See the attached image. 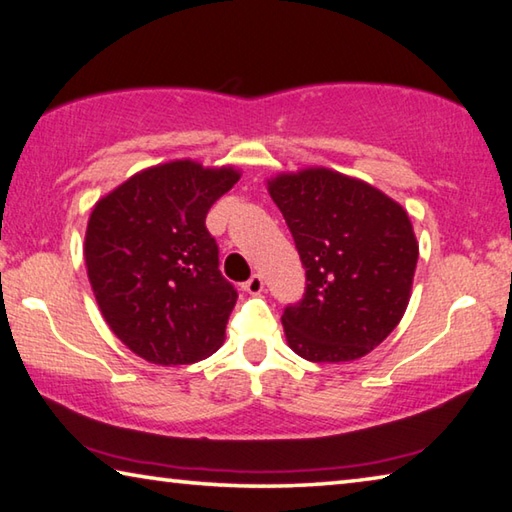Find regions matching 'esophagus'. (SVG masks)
Segmentation results:
<instances>
[{
    "instance_id": "34e87169",
    "label": "esophagus",
    "mask_w": 512,
    "mask_h": 512,
    "mask_svg": "<svg viewBox=\"0 0 512 512\" xmlns=\"http://www.w3.org/2000/svg\"><path fill=\"white\" fill-rule=\"evenodd\" d=\"M242 290L247 294H261L265 290V283H263V276L261 274H251L249 281L242 283Z\"/></svg>"
}]
</instances>
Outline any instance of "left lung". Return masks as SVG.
<instances>
[{
  "label": "left lung",
  "mask_w": 512,
  "mask_h": 512,
  "mask_svg": "<svg viewBox=\"0 0 512 512\" xmlns=\"http://www.w3.org/2000/svg\"><path fill=\"white\" fill-rule=\"evenodd\" d=\"M306 267V294L283 312L288 346L310 362H353L400 324L418 242L407 211L330 168L267 182Z\"/></svg>",
  "instance_id": "1"
}]
</instances>
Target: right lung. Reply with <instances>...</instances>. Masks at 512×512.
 <instances>
[{
    "mask_svg": "<svg viewBox=\"0 0 512 512\" xmlns=\"http://www.w3.org/2000/svg\"><path fill=\"white\" fill-rule=\"evenodd\" d=\"M240 179L233 166L175 159L141 170L94 204L85 265L101 315L150 364L209 357L238 292L218 270L206 213Z\"/></svg>",
    "mask_w": 512,
    "mask_h": 512,
    "instance_id": "obj_1",
    "label": "right lung"
}]
</instances>
